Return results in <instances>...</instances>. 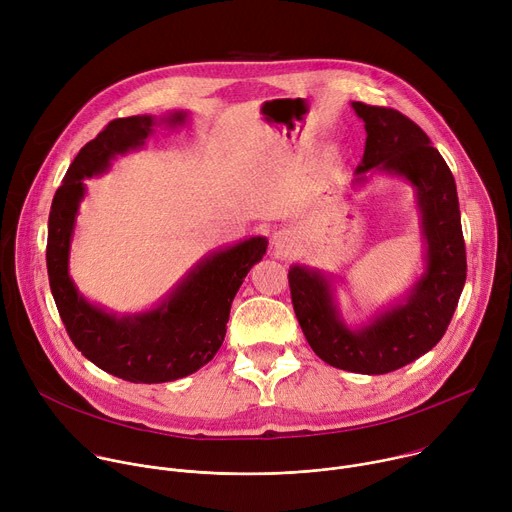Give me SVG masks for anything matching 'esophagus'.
I'll list each match as a JSON object with an SVG mask.
<instances>
[{
	"label": "esophagus",
	"mask_w": 512,
	"mask_h": 512,
	"mask_svg": "<svg viewBox=\"0 0 512 512\" xmlns=\"http://www.w3.org/2000/svg\"><path fill=\"white\" fill-rule=\"evenodd\" d=\"M273 249H275V255H277V257H285V255L291 251V243H289V239L285 237V233H275V237H273Z\"/></svg>",
	"instance_id": "obj_1"
}]
</instances>
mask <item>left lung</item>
<instances>
[{"mask_svg": "<svg viewBox=\"0 0 512 512\" xmlns=\"http://www.w3.org/2000/svg\"><path fill=\"white\" fill-rule=\"evenodd\" d=\"M350 105L367 131L350 186L391 176L413 188L423 243L421 273L401 296L354 324L340 310L332 273L294 263L287 277L312 350L330 367L385 375L429 352L446 334L466 283V247L454 176L423 129L395 109Z\"/></svg>", "mask_w": 512, "mask_h": 512, "instance_id": "8db88e82", "label": "left lung"}]
</instances>
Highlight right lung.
Returning <instances> with one entry per match:
<instances>
[{"instance_id": "add662e5", "label": "right lung", "mask_w": 512, "mask_h": 512, "mask_svg": "<svg viewBox=\"0 0 512 512\" xmlns=\"http://www.w3.org/2000/svg\"><path fill=\"white\" fill-rule=\"evenodd\" d=\"M190 111L133 115L111 121L77 154L56 190L48 216L46 265L50 289L75 346L93 364L129 383L184 379L221 348L231 304L241 283L267 251L265 237H249L210 251L148 310L113 312L85 298L68 271L77 216L87 196L85 180L103 176L119 156L137 152L158 127L176 129Z\"/></svg>"}]
</instances>
